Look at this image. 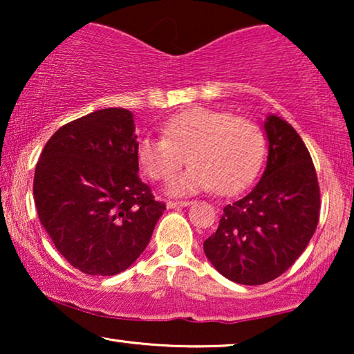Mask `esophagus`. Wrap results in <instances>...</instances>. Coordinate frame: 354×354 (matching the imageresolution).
Returning a JSON list of instances; mask_svg holds the SVG:
<instances>
[{"mask_svg":"<svg viewBox=\"0 0 354 354\" xmlns=\"http://www.w3.org/2000/svg\"><path fill=\"white\" fill-rule=\"evenodd\" d=\"M192 201H167L166 206L169 209H176V207H185V206H190Z\"/></svg>","mask_w":354,"mask_h":354,"instance_id":"obj_1","label":"esophagus"}]
</instances>
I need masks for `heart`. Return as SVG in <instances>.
I'll return each instance as SVG.
<instances>
[{
  "label": "heart",
  "mask_w": 354,
  "mask_h": 354,
  "mask_svg": "<svg viewBox=\"0 0 354 354\" xmlns=\"http://www.w3.org/2000/svg\"><path fill=\"white\" fill-rule=\"evenodd\" d=\"M162 135L138 140L137 161L151 180H167L187 154L192 164L167 187L176 196L212 188L219 195H234L254 180L266 158L263 129L227 111H183L164 124Z\"/></svg>",
  "instance_id": "b5f03b06"
}]
</instances>
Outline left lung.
<instances>
[{"mask_svg": "<svg viewBox=\"0 0 354 354\" xmlns=\"http://www.w3.org/2000/svg\"><path fill=\"white\" fill-rule=\"evenodd\" d=\"M269 154L261 180L227 205L206 258L232 282L261 285L282 275L306 250L319 222L321 193L311 154L292 125L269 114Z\"/></svg>", "mask_w": 354, "mask_h": 354, "instance_id": "8db88e82", "label": "left lung"}]
</instances>
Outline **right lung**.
<instances>
[{
	"mask_svg": "<svg viewBox=\"0 0 354 354\" xmlns=\"http://www.w3.org/2000/svg\"><path fill=\"white\" fill-rule=\"evenodd\" d=\"M133 114L106 108L48 140L33 178L41 225L67 263L88 275L133 264L166 205L138 177Z\"/></svg>",
	"mask_w": 354,
	"mask_h": 354,
	"instance_id": "obj_1",
	"label": "right lung"
}]
</instances>
